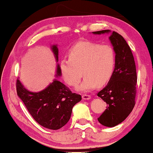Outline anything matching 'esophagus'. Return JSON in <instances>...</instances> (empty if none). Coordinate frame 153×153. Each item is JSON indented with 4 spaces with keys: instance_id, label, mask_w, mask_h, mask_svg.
I'll list each match as a JSON object with an SVG mask.
<instances>
[{
    "instance_id": "obj_1",
    "label": "esophagus",
    "mask_w": 153,
    "mask_h": 153,
    "mask_svg": "<svg viewBox=\"0 0 153 153\" xmlns=\"http://www.w3.org/2000/svg\"><path fill=\"white\" fill-rule=\"evenodd\" d=\"M82 98L83 100H89L91 99V96L89 95H82Z\"/></svg>"
}]
</instances>
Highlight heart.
Masks as SVG:
<instances>
[{"mask_svg":"<svg viewBox=\"0 0 153 153\" xmlns=\"http://www.w3.org/2000/svg\"><path fill=\"white\" fill-rule=\"evenodd\" d=\"M117 56L109 45H100L90 42H80L69 51V59H62L59 68L62 78L68 85L75 87L83 81L77 90L88 92L99 84L109 82L115 71Z\"/></svg>","mask_w":153,"mask_h":153,"instance_id":"obj_1","label":"heart"}]
</instances>
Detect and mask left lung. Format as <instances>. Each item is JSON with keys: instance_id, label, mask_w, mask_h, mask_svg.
<instances>
[{"instance_id": "1", "label": "left lung", "mask_w": 153, "mask_h": 153, "mask_svg": "<svg viewBox=\"0 0 153 153\" xmlns=\"http://www.w3.org/2000/svg\"><path fill=\"white\" fill-rule=\"evenodd\" d=\"M111 33L110 30L94 31V34ZM109 40L117 56L113 76L97 96L107 103L106 109L98 118L100 124L113 127L124 121L135 105L137 76L134 57L122 36L113 31Z\"/></svg>"}]
</instances>
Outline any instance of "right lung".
I'll return each instance as SVG.
<instances>
[{
	"mask_svg": "<svg viewBox=\"0 0 153 153\" xmlns=\"http://www.w3.org/2000/svg\"><path fill=\"white\" fill-rule=\"evenodd\" d=\"M57 62H58L57 45L51 47ZM59 64H57L56 77L61 76ZM17 95L24 103L29 114L38 124L53 130L65 126L71 117L73 106L81 101V96L72 91L57 78L44 90L31 92L16 80Z\"/></svg>",
	"mask_w": 153,
	"mask_h": 153,
	"instance_id": "1",
	"label": "right lung"
}]
</instances>
